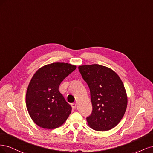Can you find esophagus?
Masks as SVG:
<instances>
[{"instance_id": "esophagus-1", "label": "esophagus", "mask_w": 153, "mask_h": 153, "mask_svg": "<svg viewBox=\"0 0 153 153\" xmlns=\"http://www.w3.org/2000/svg\"><path fill=\"white\" fill-rule=\"evenodd\" d=\"M71 106H72V108H73V109H75L76 107V105L75 103H72V104H71Z\"/></svg>"}]
</instances>
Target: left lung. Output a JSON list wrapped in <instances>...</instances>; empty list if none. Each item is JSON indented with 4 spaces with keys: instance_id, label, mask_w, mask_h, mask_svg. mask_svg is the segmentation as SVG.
I'll return each mask as SVG.
<instances>
[{
    "instance_id": "1",
    "label": "left lung",
    "mask_w": 153,
    "mask_h": 153,
    "mask_svg": "<svg viewBox=\"0 0 153 153\" xmlns=\"http://www.w3.org/2000/svg\"><path fill=\"white\" fill-rule=\"evenodd\" d=\"M89 87L92 105L87 117L89 126L96 131H107L121 121L126 112L128 98L121 78L112 69L92 64L78 67Z\"/></svg>"
}]
</instances>
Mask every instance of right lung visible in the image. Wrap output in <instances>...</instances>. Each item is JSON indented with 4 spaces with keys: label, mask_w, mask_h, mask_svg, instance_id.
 <instances>
[{
    "label": "right lung",
    "mask_w": 153,
    "mask_h": 153,
    "mask_svg": "<svg viewBox=\"0 0 153 153\" xmlns=\"http://www.w3.org/2000/svg\"><path fill=\"white\" fill-rule=\"evenodd\" d=\"M76 68L70 64L55 62L41 68L32 76L27 91L26 106L38 126L55 129L66 121L71 106L59 92V87Z\"/></svg>",
    "instance_id": "add662e5"
}]
</instances>
